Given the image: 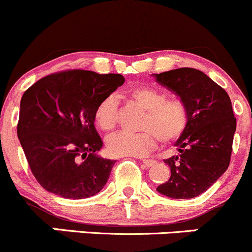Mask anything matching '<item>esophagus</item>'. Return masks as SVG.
Wrapping results in <instances>:
<instances>
[{
	"mask_svg": "<svg viewBox=\"0 0 252 252\" xmlns=\"http://www.w3.org/2000/svg\"><path fill=\"white\" fill-rule=\"evenodd\" d=\"M142 163L145 164V166L146 167H152V166H155V164L157 163L156 161H155V159H149V158H142Z\"/></svg>",
	"mask_w": 252,
	"mask_h": 252,
	"instance_id": "obj_1",
	"label": "esophagus"
}]
</instances>
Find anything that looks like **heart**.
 Wrapping results in <instances>:
<instances>
[{
    "instance_id": "obj_1",
    "label": "heart",
    "mask_w": 252,
    "mask_h": 252,
    "mask_svg": "<svg viewBox=\"0 0 252 252\" xmlns=\"http://www.w3.org/2000/svg\"><path fill=\"white\" fill-rule=\"evenodd\" d=\"M126 96L145 111L141 131H121L108 138L107 151L112 156H144L156 147L158 139L169 144L180 138L190 122V108L179 95H169L162 89L138 85L128 89ZM95 123L102 131H112L118 123V102L113 95L103 98L95 110Z\"/></svg>"
}]
</instances>
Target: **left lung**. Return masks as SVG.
<instances>
[{
  "instance_id": "obj_1",
  "label": "left lung",
  "mask_w": 252,
  "mask_h": 252,
  "mask_svg": "<svg viewBox=\"0 0 252 252\" xmlns=\"http://www.w3.org/2000/svg\"><path fill=\"white\" fill-rule=\"evenodd\" d=\"M155 77L184 97L190 108L189 126L175 142L179 154L164 159L171 177L157 191L172 199H192L229 166L236 129L232 102L224 89L194 68H178Z\"/></svg>"
}]
</instances>
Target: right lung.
<instances>
[{
  "instance_id": "1",
  "label": "right lung",
  "mask_w": 252,
  "mask_h": 252,
  "mask_svg": "<svg viewBox=\"0 0 252 252\" xmlns=\"http://www.w3.org/2000/svg\"><path fill=\"white\" fill-rule=\"evenodd\" d=\"M123 75L84 69L52 73L32 84L20 100L17 134L32 173L47 191L64 199L97 194L114 159L98 157V103L123 85Z\"/></svg>"
}]
</instances>
